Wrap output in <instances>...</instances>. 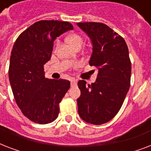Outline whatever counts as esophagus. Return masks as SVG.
Listing matches in <instances>:
<instances>
[{
  "label": "esophagus",
  "mask_w": 151,
  "mask_h": 151,
  "mask_svg": "<svg viewBox=\"0 0 151 151\" xmlns=\"http://www.w3.org/2000/svg\"><path fill=\"white\" fill-rule=\"evenodd\" d=\"M70 85H71V87H74V86L77 85V81H76L75 80H71Z\"/></svg>",
  "instance_id": "obj_1"
}]
</instances>
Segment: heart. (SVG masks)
<instances>
[{
  "instance_id": "b5f03b06",
  "label": "heart",
  "mask_w": 151,
  "mask_h": 151,
  "mask_svg": "<svg viewBox=\"0 0 151 151\" xmlns=\"http://www.w3.org/2000/svg\"><path fill=\"white\" fill-rule=\"evenodd\" d=\"M67 41L74 48H78L79 46H81L83 44V38L77 34H72L67 37ZM59 45V42H57V46Z\"/></svg>"
}]
</instances>
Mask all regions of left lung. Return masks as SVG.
I'll list each match as a JSON object with an SVG mask.
<instances>
[{
    "label": "left lung",
    "mask_w": 151,
    "mask_h": 151,
    "mask_svg": "<svg viewBox=\"0 0 151 151\" xmlns=\"http://www.w3.org/2000/svg\"><path fill=\"white\" fill-rule=\"evenodd\" d=\"M77 24L92 40L89 65L99 70L95 83L78 81V114L88 123L104 124L116 116L129 92L132 70L129 48L124 38L106 24Z\"/></svg>",
    "instance_id": "left-lung-1"
}]
</instances>
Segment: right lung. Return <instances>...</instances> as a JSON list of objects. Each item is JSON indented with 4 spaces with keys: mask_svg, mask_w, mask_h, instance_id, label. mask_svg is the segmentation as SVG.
I'll list each match as a JSON object with an SVG mask.
<instances>
[{
    "mask_svg": "<svg viewBox=\"0 0 151 151\" xmlns=\"http://www.w3.org/2000/svg\"><path fill=\"white\" fill-rule=\"evenodd\" d=\"M73 27L58 20H41L21 33L13 45L8 77L16 104L24 116L45 124L56 119L59 103L70 87L64 79L45 77L44 65L52 56L53 41Z\"/></svg>",
    "mask_w": 151,
    "mask_h": 151,
    "instance_id": "obj_1",
    "label": "right lung"
}]
</instances>
